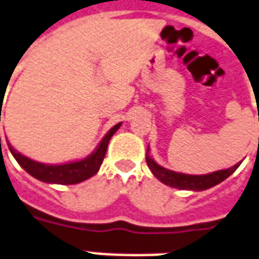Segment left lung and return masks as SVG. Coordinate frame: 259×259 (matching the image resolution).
<instances>
[{
	"mask_svg": "<svg viewBox=\"0 0 259 259\" xmlns=\"http://www.w3.org/2000/svg\"><path fill=\"white\" fill-rule=\"evenodd\" d=\"M145 159H147L148 167L151 168L152 174L158 178L159 181H162V183L168 185V187H171V188L188 189V191H204V189L211 188L214 185L222 183L224 180H227L240 166V164L237 163L233 167L227 168V170H218V171L204 174V176H191V174L176 173V171H171V170L162 167L149 155H147Z\"/></svg>",
	"mask_w": 259,
	"mask_h": 259,
	"instance_id": "obj_1",
	"label": "left lung"
}]
</instances>
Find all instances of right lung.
Instances as JSON below:
<instances>
[{"mask_svg": "<svg viewBox=\"0 0 259 259\" xmlns=\"http://www.w3.org/2000/svg\"><path fill=\"white\" fill-rule=\"evenodd\" d=\"M0 122H1V112H0ZM120 124H115L114 127L104 136V139L101 140L100 145L97 147L95 152L88 156V158L78 160V162H70L64 164H45L35 162L32 159L24 156L20 152H17L12 145L8 143L9 151L12 152L13 158L16 159L17 163L20 164L28 174H31L32 177L37 180H41L44 183L51 184H61V185H71V184H78L85 181L92 176H95L99 168H100L103 160H104L107 147L110 143L111 137L114 136L116 130L119 129ZM0 148H1V137H0Z\"/></svg>", "mask_w": 259, "mask_h": 259, "instance_id": "right-lung-1", "label": "right lung"}]
</instances>
